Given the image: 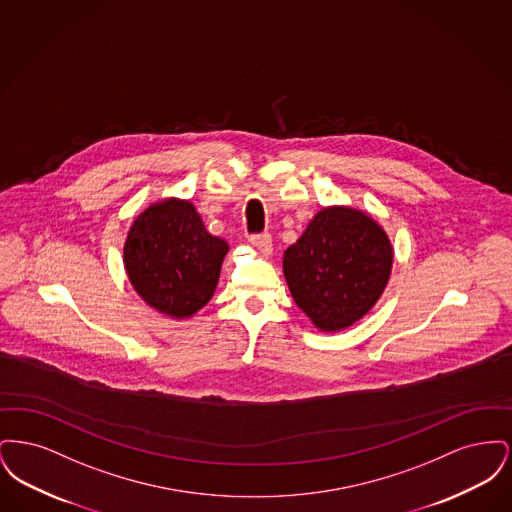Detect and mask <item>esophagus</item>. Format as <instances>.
<instances>
[{"instance_id": "1", "label": "esophagus", "mask_w": 512, "mask_h": 512, "mask_svg": "<svg viewBox=\"0 0 512 512\" xmlns=\"http://www.w3.org/2000/svg\"><path fill=\"white\" fill-rule=\"evenodd\" d=\"M249 242H251L253 247H257L259 251H263V253H270V251H272V238H270L268 232H263V234H251V236H249Z\"/></svg>"}]
</instances>
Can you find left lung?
<instances>
[{
    "label": "left lung",
    "mask_w": 512,
    "mask_h": 512,
    "mask_svg": "<svg viewBox=\"0 0 512 512\" xmlns=\"http://www.w3.org/2000/svg\"><path fill=\"white\" fill-rule=\"evenodd\" d=\"M393 249L365 213L328 207L284 251V276L297 307L322 332L351 326L374 307L390 278Z\"/></svg>",
    "instance_id": "left-lung-1"
}]
</instances>
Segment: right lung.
Instances as JSON below:
<instances>
[{
	"instance_id": "1",
	"label": "right lung",
	"mask_w": 512,
	"mask_h": 512,
	"mask_svg": "<svg viewBox=\"0 0 512 512\" xmlns=\"http://www.w3.org/2000/svg\"><path fill=\"white\" fill-rule=\"evenodd\" d=\"M226 251L190 201L167 199L134 220L124 267L147 305L169 317H192L215 292Z\"/></svg>"
}]
</instances>
